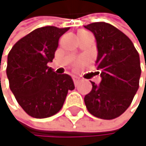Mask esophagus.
Here are the masks:
<instances>
[{
  "instance_id": "esophagus-1",
  "label": "esophagus",
  "mask_w": 146,
  "mask_h": 146,
  "mask_svg": "<svg viewBox=\"0 0 146 146\" xmlns=\"http://www.w3.org/2000/svg\"><path fill=\"white\" fill-rule=\"evenodd\" d=\"M72 80H74V82L75 85H77L79 83V81L80 80V79L79 77H77V76H74V77H72Z\"/></svg>"
}]
</instances>
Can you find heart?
Here are the masks:
<instances>
[{"label": "heart", "mask_w": 146, "mask_h": 146, "mask_svg": "<svg viewBox=\"0 0 146 146\" xmlns=\"http://www.w3.org/2000/svg\"><path fill=\"white\" fill-rule=\"evenodd\" d=\"M83 33H86V31H84V30H80L79 32H78V35H79V34H83Z\"/></svg>", "instance_id": "1"}]
</instances>
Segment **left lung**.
Returning <instances> with one entry per match:
<instances>
[{"instance_id": "obj_1", "label": "left lung", "mask_w": 146, "mask_h": 146, "mask_svg": "<svg viewBox=\"0 0 146 146\" xmlns=\"http://www.w3.org/2000/svg\"><path fill=\"white\" fill-rule=\"evenodd\" d=\"M96 40L95 61L101 81H91L92 91L84 98L88 111L100 119H112L130 106L139 89L141 74L139 55L131 40L106 22L84 26ZM146 67V63H145Z\"/></svg>"}]
</instances>
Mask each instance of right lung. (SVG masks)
I'll return each instance as SVG.
<instances>
[{
    "label": "right lung",
    "mask_w": 146,
    "mask_h": 146,
    "mask_svg": "<svg viewBox=\"0 0 146 146\" xmlns=\"http://www.w3.org/2000/svg\"><path fill=\"white\" fill-rule=\"evenodd\" d=\"M69 27L47 26L21 38L7 55L9 87L31 117L45 119L57 113L69 90L74 89L68 74H57L47 66L54 58L59 39Z\"/></svg>",
    "instance_id": "right-lung-1"
}]
</instances>
